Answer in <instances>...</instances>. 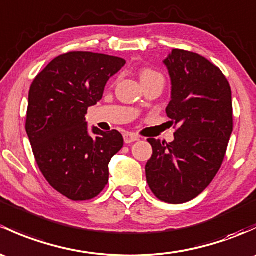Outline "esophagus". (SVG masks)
Segmentation results:
<instances>
[{"instance_id": "1", "label": "esophagus", "mask_w": 256, "mask_h": 256, "mask_svg": "<svg viewBox=\"0 0 256 256\" xmlns=\"http://www.w3.org/2000/svg\"><path fill=\"white\" fill-rule=\"evenodd\" d=\"M140 137L136 135V134H132V132H126L124 134V141H125V144H132V142L135 141H138Z\"/></svg>"}]
</instances>
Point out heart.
<instances>
[{"instance_id":"1","label":"heart","mask_w":256,"mask_h":256,"mask_svg":"<svg viewBox=\"0 0 256 256\" xmlns=\"http://www.w3.org/2000/svg\"><path fill=\"white\" fill-rule=\"evenodd\" d=\"M140 78H141L142 83H146V82H150V80H162L163 77L162 74H158L157 71L152 68H144L140 74Z\"/></svg>"}]
</instances>
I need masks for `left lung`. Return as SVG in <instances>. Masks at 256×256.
I'll use <instances>...</instances> for the list:
<instances>
[{"mask_svg": "<svg viewBox=\"0 0 256 256\" xmlns=\"http://www.w3.org/2000/svg\"><path fill=\"white\" fill-rule=\"evenodd\" d=\"M172 80L166 112L179 126L170 144L148 138L146 178L156 198L184 204L216 176L233 131L232 90L222 71L198 54L173 49L163 61Z\"/></svg>", "mask_w": 256, "mask_h": 256, "instance_id": "obj_1", "label": "left lung"}]
</instances>
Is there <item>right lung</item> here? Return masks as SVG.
<instances>
[{"mask_svg":"<svg viewBox=\"0 0 256 256\" xmlns=\"http://www.w3.org/2000/svg\"><path fill=\"white\" fill-rule=\"evenodd\" d=\"M125 64L116 56L72 51L54 58L32 83L26 135L42 176L70 200H90L103 192L110 160L122 148L119 131L93 128L90 134L86 114Z\"/></svg>","mask_w":256,"mask_h":256,"instance_id":"obj_1","label":"right lung"}]
</instances>
